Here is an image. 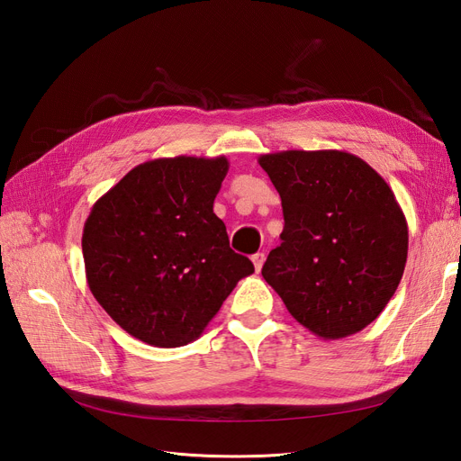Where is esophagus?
<instances>
[{"label":"esophagus","instance_id":"obj_1","mask_svg":"<svg viewBox=\"0 0 461 461\" xmlns=\"http://www.w3.org/2000/svg\"><path fill=\"white\" fill-rule=\"evenodd\" d=\"M252 261H254L256 271L259 273L261 267H263V263H265V254H256V256H252Z\"/></svg>","mask_w":461,"mask_h":461}]
</instances>
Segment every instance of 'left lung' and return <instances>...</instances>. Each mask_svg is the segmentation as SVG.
<instances>
[{"mask_svg": "<svg viewBox=\"0 0 461 461\" xmlns=\"http://www.w3.org/2000/svg\"><path fill=\"white\" fill-rule=\"evenodd\" d=\"M283 203L281 246L261 275L302 327L323 340L381 315L408 259V222L384 178L354 153H263Z\"/></svg>", "mask_w": 461, "mask_h": 461, "instance_id": "obj_1", "label": "left lung"}]
</instances>
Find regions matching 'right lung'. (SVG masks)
Masks as SVG:
<instances>
[{
  "mask_svg": "<svg viewBox=\"0 0 461 461\" xmlns=\"http://www.w3.org/2000/svg\"><path fill=\"white\" fill-rule=\"evenodd\" d=\"M227 173L225 156L151 159L94 203L82 232L86 281L131 337L158 348L194 342L254 273L213 213Z\"/></svg>",
  "mask_w": 461,
  "mask_h": 461,
  "instance_id": "obj_1",
  "label": "right lung"
}]
</instances>
